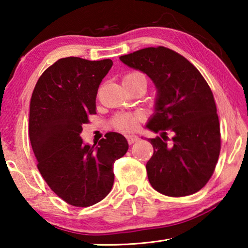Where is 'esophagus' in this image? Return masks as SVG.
Wrapping results in <instances>:
<instances>
[{
	"label": "esophagus",
	"instance_id": "1",
	"mask_svg": "<svg viewBox=\"0 0 248 248\" xmlns=\"http://www.w3.org/2000/svg\"><path fill=\"white\" fill-rule=\"evenodd\" d=\"M127 140H128L129 144H132V143H134V142H137L138 140H139V138H138L137 136H134V134H131V136H127Z\"/></svg>",
	"mask_w": 248,
	"mask_h": 248
}]
</instances>
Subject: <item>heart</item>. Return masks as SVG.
I'll return each mask as SVG.
<instances>
[{
    "instance_id": "1",
    "label": "heart",
    "mask_w": 248,
    "mask_h": 248,
    "mask_svg": "<svg viewBox=\"0 0 248 248\" xmlns=\"http://www.w3.org/2000/svg\"><path fill=\"white\" fill-rule=\"evenodd\" d=\"M124 83H143L146 85V79L143 74L139 72H132L125 75L124 78ZM138 116L131 114H120L115 117L114 124L115 128L120 130L123 132H130L133 131L138 127Z\"/></svg>"
}]
</instances>
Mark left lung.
<instances>
[{
    "mask_svg": "<svg viewBox=\"0 0 248 248\" xmlns=\"http://www.w3.org/2000/svg\"><path fill=\"white\" fill-rule=\"evenodd\" d=\"M119 59L148 75L156 89L154 114L145 125L155 133L162 131V138L149 139L154 149L146 163L151 186L170 197L199 191L212 176L221 148L208 83L186 58L165 47L140 49ZM167 128L174 133L170 144L164 132Z\"/></svg>",
    "mask_w": 248,
    "mask_h": 248,
    "instance_id": "8db88e82",
    "label": "left lung"
}]
</instances>
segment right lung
<instances>
[{
	"label": "right lung",
	"instance_id": "obj_1",
	"mask_svg": "<svg viewBox=\"0 0 248 248\" xmlns=\"http://www.w3.org/2000/svg\"><path fill=\"white\" fill-rule=\"evenodd\" d=\"M111 66L110 59H60L41 74L31 95L29 139L37 166L54 194L75 207H90L110 192L114 163L129 148L118 132L93 145L79 136Z\"/></svg>",
	"mask_w": 248,
	"mask_h": 248
}]
</instances>
